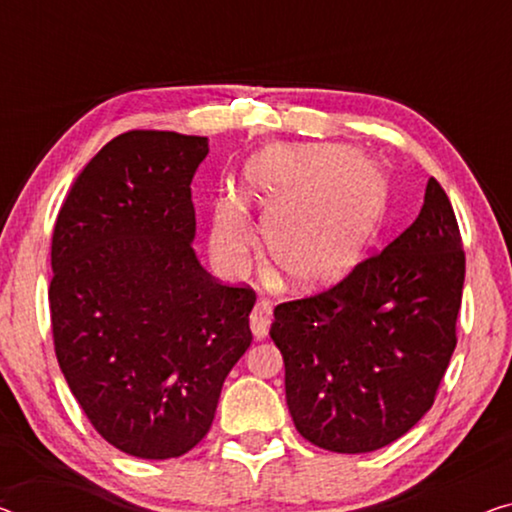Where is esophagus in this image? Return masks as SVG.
Returning <instances> with one entry per match:
<instances>
[{
    "label": "esophagus",
    "instance_id": "1",
    "mask_svg": "<svg viewBox=\"0 0 512 512\" xmlns=\"http://www.w3.org/2000/svg\"><path fill=\"white\" fill-rule=\"evenodd\" d=\"M273 319V308L269 301H257L255 310L250 312V329H253V335L257 340H264L269 335V326Z\"/></svg>",
    "mask_w": 512,
    "mask_h": 512
}]
</instances>
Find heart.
Listing matches in <instances>:
<instances>
[{
	"mask_svg": "<svg viewBox=\"0 0 512 512\" xmlns=\"http://www.w3.org/2000/svg\"><path fill=\"white\" fill-rule=\"evenodd\" d=\"M388 186L370 160L338 147L276 144L248 160L239 197L213 204L211 248L241 269L264 227L269 262L294 287H319L352 271L386 213Z\"/></svg>",
	"mask_w": 512,
	"mask_h": 512,
	"instance_id": "b5f03b06",
	"label": "heart"
}]
</instances>
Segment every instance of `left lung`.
<instances>
[{
  "instance_id": "obj_1",
  "label": "left lung",
  "mask_w": 512,
  "mask_h": 512,
  "mask_svg": "<svg viewBox=\"0 0 512 512\" xmlns=\"http://www.w3.org/2000/svg\"><path fill=\"white\" fill-rule=\"evenodd\" d=\"M464 264L453 204L432 177L418 218L384 250L324 292L276 305L269 335L303 439L370 453L421 421L457 345Z\"/></svg>"
}]
</instances>
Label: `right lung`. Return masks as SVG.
<instances>
[{
    "label": "right lung",
    "instance_id": "1",
    "mask_svg": "<svg viewBox=\"0 0 512 512\" xmlns=\"http://www.w3.org/2000/svg\"><path fill=\"white\" fill-rule=\"evenodd\" d=\"M207 154V137L121 133L73 181L52 232L59 368L94 430L142 460L207 437L253 342L255 289L223 285L190 248V181Z\"/></svg>",
    "mask_w": 512,
    "mask_h": 512
}]
</instances>
